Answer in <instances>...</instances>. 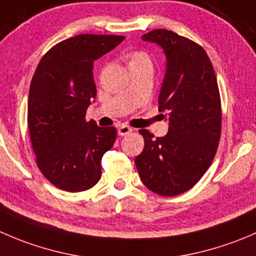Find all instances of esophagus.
I'll return each instance as SVG.
<instances>
[{
    "label": "esophagus",
    "instance_id": "1",
    "mask_svg": "<svg viewBox=\"0 0 256 256\" xmlns=\"http://www.w3.org/2000/svg\"><path fill=\"white\" fill-rule=\"evenodd\" d=\"M132 131H134L132 128H130V126H128V125H122V126H120V128H118V135L125 136V135H128V134H131Z\"/></svg>",
    "mask_w": 256,
    "mask_h": 256
}]
</instances>
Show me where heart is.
Masks as SVG:
<instances>
[{"mask_svg":"<svg viewBox=\"0 0 256 256\" xmlns=\"http://www.w3.org/2000/svg\"><path fill=\"white\" fill-rule=\"evenodd\" d=\"M144 58H148V54L145 52H132V54L128 56V64L134 61H138V60H144Z\"/></svg>","mask_w":256,"mask_h":256,"instance_id":"obj_1","label":"heart"}]
</instances>
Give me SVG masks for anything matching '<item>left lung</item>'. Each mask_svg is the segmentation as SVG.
<instances>
[{
  "instance_id": "obj_1",
  "label": "left lung",
  "mask_w": 256,
  "mask_h": 256,
  "mask_svg": "<svg viewBox=\"0 0 256 256\" xmlns=\"http://www.w3.org/2000/svg\"><path fill=\"white\" fill-rule=\"evenodd\" d=\"M144 41L166 54L158 110L168 114L164 138L142 128L145 146L135 158L144 185L161 196L190 190L212 165L222 134V101L209 56L200 44L168 30H154Z\"/></svg>"
}]
</instances>
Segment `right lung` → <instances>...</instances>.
I'll use <instances>...</instances> for the list:
<instances>
[{"instance_id": "right-lung-1", "label": "right lung", "mask_w": 256, "mask_h": 256, "mask_svg": "<svg viewBox=\"0 0 256 256\" xmlns=\"http://www.w3.org/2000/svg\"><path fill=\"white\" fill-rule=\"evenodd\" d=\"M125 40L116 34H78L48 50L32 78L27 122L36 164L61 190L80 192L101 178V158L116 128L85 120L96 98L94 61Z\"/></svg>"}]
</instances>
